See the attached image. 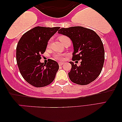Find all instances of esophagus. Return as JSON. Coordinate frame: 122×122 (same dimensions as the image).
<instances>
[{"label": "esophagus", "instance_id": "obj_1", "mask_svg": "<svg viewBox=\"0 0 122 122\" xmlns=\"http://www.w3.org/2000/svg\"><path fill=\"white\" fill-rule=\"evenodd\" d=\"M58 64H59V66H62V65H63V64H64V63H63V62H59V63H58Z\"/></svg>", "mask_w": 122, "mask_h": 122}]
</instances>
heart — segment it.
I'll list each match as a JSON object with an SVG mask.
<instances>
[{
    "label": "heart",
    "instance_id": "1",
    "mask_svg": "<svg viewBox=\"0 0 122 122\" xmlns=\"http://www.w3.org/2000/svg\"><path fill=\"white\" fill-rule=\"evenodd\" d=\"M66 36H61L59 37L60 41H61V40L63 39H64V38H66ZM55 58H56V59H58V60H62L63 56H61V54H58L55 55Z\"/></svg>",
    "mask_w": 122,
    "mask_h": 122
}]
</instances>
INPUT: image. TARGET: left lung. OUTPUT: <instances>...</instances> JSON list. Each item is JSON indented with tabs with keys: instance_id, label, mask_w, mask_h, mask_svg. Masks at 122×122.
I'll return each mask as SVG.
<instances>
[{
	"instance_id": "1",
	"label": "left lung",
	"mask_w": 122,
	"mask_h": 122,
	"mask_svg": "<svg viewBox=\"0 0 122 122\" xmlns=\"http://www.w3.org/2000/svg\"><path fill=\"white\" fill-rule=\"evenodd\" d=\"M58 33L71 39L74 52L72 61L81 60L78 66L70 61L71 69L68 76L71 81L86 85L99 76L104 61V49L99 36L93 30L82 26L61 28Z\"/></svg>"
}]
</instances>
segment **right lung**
Segmentation results:
<instances>
[{"label": "right lung", "instance_id": "add662e5", "mask_svg": "<svg viewBox=\"0 0 122 122\" xmlns=\"http://www.w3.org/2000/svg\"><path fill=\"white\" fill-rule=\"evenodd\" d=\"M60 27L36 26L21 36L16 46V62L23 78L36 87H43L54 81L59 69L56 61L41 63V55L46 51L50 38Z\"/></svg>", "mask_w": 122, "mask_h": 122}]
</instances>
